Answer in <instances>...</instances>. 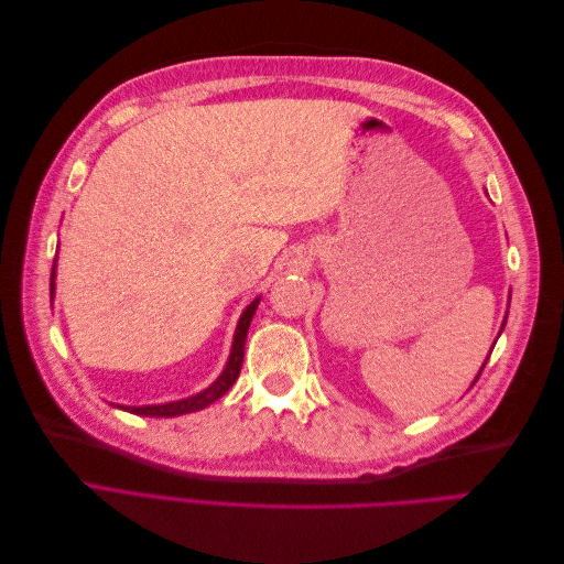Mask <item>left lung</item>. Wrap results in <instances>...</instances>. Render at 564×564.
<instances>
[{
	"label": "left lung",
	"mask_w": 564,
	"mask_h": 564,
	"mask_svg": "<svg viewBox=\"0 0 564 564\" xmlns=\"http://www.w3.org/2000/svg\"><path fill=\"white\" fill-rule=\"evenodd\" d=\"M482 369H485V367H482ZM482 369H480V371H482ZM477 377H480V373H477Z\"/></svg>",
	"instance_id": "obj_1"
}]
</instances>
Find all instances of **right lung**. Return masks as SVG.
<instances>
[{"label": "right lung", "instance_id": "right-lung-1", "mask_svg": "<svg viewBox=\"0 0 564 564\" xmlns=\"http://www.w3.org/2000/svg\"><path fill=\"white\" fill-rule=\"evenodd\" d=\"M54 278H56V265L51 268V294H54ZM259 301L261 299H253L240 322H237V329H235V338H232V348H230V357H228V365L226 369L220 371V377L209 386L204 388L202 392L193 398H185V400H176V402H166V404H145V406H122L131 414H139V416H158V419H172V416H181V414H191V412H199V409L209 406L212 402H216L218 398H224L226 392L232 388V383L240 377V369H242V360H245V340H247V332H249V324L251 317L259 308ZM119 406V404H117Z\"/></svg>", "mask_w": 564, "mask_h": 564}]
</instances>
